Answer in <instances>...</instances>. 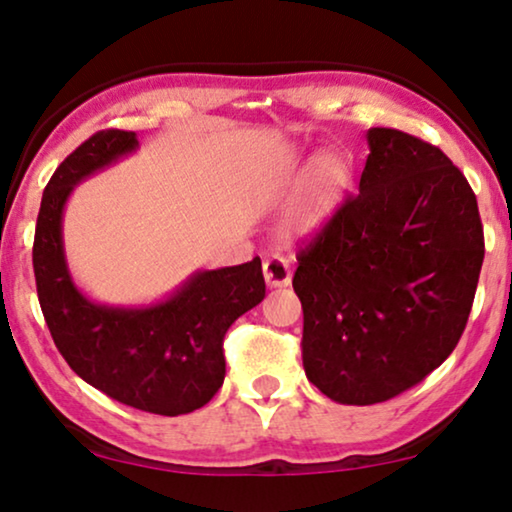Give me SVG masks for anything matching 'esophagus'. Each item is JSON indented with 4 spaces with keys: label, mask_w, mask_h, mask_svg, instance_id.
I'll use <instances>...</instances> for the list:
<instances>
[{
    "label": "esophagus",
    "mask_w": 512,
    "mask_h": 512,
    "mask_svg": "<svg viewBox=\"0 0 512 512\" xmlns=\"http://www.w3.org/2000/svg\"><path fill=\"white\" fill-rule=\"evenodd\" d=\"M263 274L268 286L272 288H281L291 284V268L281 256H270L263 261Z\"/></svg>",
    "instance_id": "obj_1"
}]
</instances>
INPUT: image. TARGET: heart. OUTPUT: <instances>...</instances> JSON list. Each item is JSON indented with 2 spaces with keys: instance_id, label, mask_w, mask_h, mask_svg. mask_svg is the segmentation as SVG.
<instances>
[{
  "instance_id": "b5f03b06",
  "label": "heart",
  "mask_w": 512,
  "mask_h": 512,
  "mask_svg": "<svg viewBox=\"0 0 512 512\" xmlns=\"http://www.w3.org/2000/svg\"><path fill=\"white\" fill-rule=\"evenodd\" d=\"M346 187L348 170L344 161L335 157L318 159L314 177H311L309 194L305 196V201L295 207L284 224V233L288 238L314 233L318 226H323L330 219V214L337 210L339 203H342Z\"/></svg>"
}]
</instances>
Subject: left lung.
<instances>
[{
	"label": "left lung",
	"mask_w": 512,
	"mask_h": 512,
	"mask_svg": "<svg viewBox=\"0 0 512 512\" xmlns=\"http://www.w3.org/2000/svg\"><path fill=\"white\" fill-rule=\"evenodd\" d=\"M360 194L300 249L307 379L339 404H379L453 353L485 258L462 170L411 133L367 131Z\"/></svg>",
	"instance_id": "8db88e82"
}]
</instances>
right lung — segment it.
Masks as SVG:
<instances>
[{
    "instance_id": "right-lung-1",
    "label": "right lung",
    "mask_w": 512,
    "mask_h": 512,
    "mask_svg": "<svg viewBox=\"0 0 512 512\" xmlns=\"http://www.w3.org/2000/svg\"><path fill=\"white\" fill-rule=\"evenodd\" d=\"M136 147L133 131L103 129L57 166L36 219V293L55 346L80 379L133 409L180 416L217 395L226 376V332L265 298V279L256 256L191 274L168 300L140 309L96 305L78 291L64 258L66 198Z\"/></svg>"
}]
</instances>
